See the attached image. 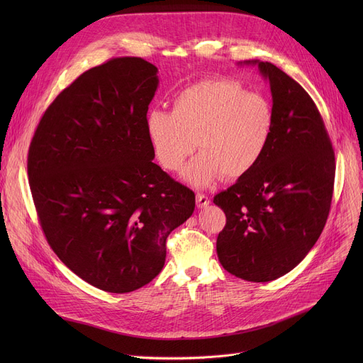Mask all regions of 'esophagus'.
<instances>
[{"label": "esophagus", "instance_id": "34e87169", "mask_svg": "<svg viewBox=\"0 0 363 363\" xmlns=\"http://www.w3.org/2000/svg\"><path fill=\"white\" fill-rule=\"evenodd\" d=\"M196 200H197V207H200V208L207 207L208 203H211V200H208V197L204 196V194H201V193H199V194L196 196Z\"/></svg>", "mask_w": 363, "mask_h": 363}]
</instances>
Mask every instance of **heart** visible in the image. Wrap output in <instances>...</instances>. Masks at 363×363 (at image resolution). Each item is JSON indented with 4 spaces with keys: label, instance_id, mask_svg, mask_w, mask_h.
<instances>
[{
    "label": "heart",
    "instance_id": "1",
    "mask_svg": "<svg viewBox=\"0 0 363 363\" xmlns=\"http://www.w3.org/2000/svg\"><path fill=\"white\" fill-rule=\"evenodd\" d=\"M274 110L257 92L234 81H201L182 89L172 113L151 110L147 133L166 170H178L197 148L182 177L199 188L241 179L263 160L274 137Z\"/></svg>",
    "mask_w": 363,
    "mask_h": 363
}]
</instances>
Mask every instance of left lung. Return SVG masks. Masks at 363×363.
Instances as JSON below:
<instances>
[{"instance_id":"8db88e82","label":"left lung","mask_w":363,"mask_h":363,"mask_svg":"<svg viewBox=\"0 0 363 363\" xmlns=\"http://www.w3.org/2000/svg\"><path fill=\"white\" fill-rule=\"evenodd\" d=\"M245 63L269 81L274 137L259 166L215 196L226 216L216 252L225 271L268 282L294 269L318 241L330 215L335 157L301 85L272 63Z\"/></svg>"}]
</instances>
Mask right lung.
<instances>
[{
  "instance_id": "right-lung-1",
  "label": "right lung",
  "mask_w": 363,
  "mask_h": 363,
  "mask_svg": "<svg viewBox=\"0 0 363 363\" xmlns=\"http://www.w3.org/2000/svg\"><path fill=\"white\" fill-rule=\"evenodd\" d=\"M157 85V67L141 57L95 66L57 95L29 147V185L50 247L103 291L155 279L169 234L196 207L191 189L152 163L145 121Z\"/></svg>"
}]
</instances>
